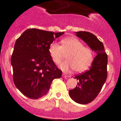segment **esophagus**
<instances>
[{"mask_svg":"<svg viewBox=\"0 0 121 121\" xmlns=\"http://www.w3.org/2000/svg\"><path fill=\"white\" fill-rule=\"evenodd\" d=\"M62 77L63 78H69V76H68V75H66V74H62Z\"/></svg>","mask_w":121,"mask_h":121,"instance_id":"34e87169","label":"esophagus"}]
</instances>
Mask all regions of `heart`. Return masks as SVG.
Instances as JSON below:
<instances>
[{"label":"heart","mask_w":121,"mask_h":121,"mask_svg":"<svg viewBox=\"0 0 121 121\" xmlns=\"http://www.w3.org/2000/svg\"><path fill=\"white\" fill-rule=\"evenodd\" d=\"M61 46L55 42L50 45L48 51L53 61L59 64L66 55L67 60L60 67L64 71L73 69L77 73L85 71L92 64L94 59L93 50L75 37H68L61 41Z\"/></svg>","instance_id":"1"}]
</instances>
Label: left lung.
Instances as JSON below:
<instances>
[{
    "instance_id": "8db88e82",
    "label": "left lung",
    "mask_w": 121,
    "mask_h": 121,
    "mask_svg": "<svg viewBox=\"0 0 121 121\" xmlns=\"http://www.w3.org/2000/svg\"><path fill=\"white\" fill-rule=\"evenodd\" d=\"M76 34L97 54L89 70L76 76L79 82L75 88L69 91L70 98L74 101L86 104L96 98L106 81L108 57L103 43L93 34L87 31L76 32Z\"/></svg>"
}]
</instances>
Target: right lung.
<instances>
[{"label": "right lung", "mask_w": 121, "mask_h": 121, "mask_svg": "<svg viewBox=\"0 0 121 121\" xmlns=\"http://www.w3.org/2000/svg\"><path fill=\"white\" fill-rule=\"evenodd\" d=\"M64 32L28 29L16 41L11 59L14 84L23 95L37 99L47 93L62 71L51 59L48 48Z\"/></svg>", "instance_id": "add662e5"}]
</instances>
